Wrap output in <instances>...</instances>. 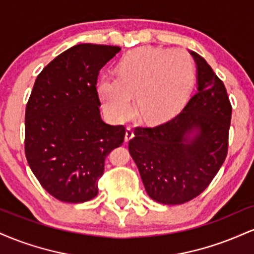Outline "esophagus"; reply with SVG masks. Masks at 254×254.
Segmentation results:
<instances>
[{"label":"esophagus","instance_id":"34e87169","mask_svg":"<svg viewBox=\"0 0 254 254\" xmlns=\"http://www.w3.org/2000/svg\"><path fill=\"white\" fill-rule=\"evenodd\" d=\"M133 137V131L131 127H127V131H125V137H124V141L125 142H129L131 138Z\"/></svg>","mask_w":254,"mask_h":254}]
</instances>
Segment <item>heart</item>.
Segmentation results:
<instances>
[{"label": "heart", "instance_id": "1", "mask_svg": "<svg viewBox=\"0 0 254 254\" xmlns=\"http://www.w3.org/2000/svg\"><path fill=\"white\" fill-rule=\"evenodd\" d=\"M194 78L190 56L173 49L138 48L124 55L117 78L103 75L97 82L98 97L113 121L125 122L136 110L143 121L174 115L185 103Z\"/></svg>", "mask_w": 254, "mask_h": 254}]
</instances>
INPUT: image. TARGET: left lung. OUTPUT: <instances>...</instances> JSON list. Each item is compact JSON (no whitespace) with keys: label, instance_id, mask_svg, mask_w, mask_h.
Instances as JSON below:
<instances>
[{"label":"left lung","instance_id":"obj_1","mask_svg":"<svg viewBox=\"0 0 254 254\" xmlns=\"http://www.w3.org/2000/svg\"><path fill=\"white\" fill-rule=\"evenodd\" d=\"M197 92L178 115L136 127L129 151L145 191L156 202L176 205L199 196L228 153L232 105L224 84L194 51Z\"/></svg>","mask_w":254,"mask_h":254}]
</instances>
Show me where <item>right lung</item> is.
Segmentation results:
<instances>
[{"instance_id": "obj_1", "label": "right lung", "mask_w": 254, "mask_h": 254, "mask_svg": "<svg viewBox=\"0 0 254 254\" xmlns=\"http://www.w3.org/2000/svg\"><path fill=\"white\" fill-rule=\"evenodd\" d=\"M119 46L78 44L38 75L25 115V154L32 172L51 196L83 203L98 194L105 159L123 144V125L100 117V69Z\"/></svg>"}]
</instances>
